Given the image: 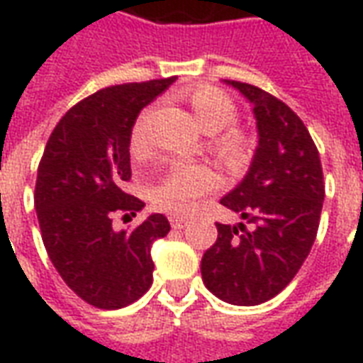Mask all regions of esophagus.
I'll return each instance as SVG.
<instances>
[{"label": "esophagus", "mask_w": 363, "mask_h": 363, "mask_svg": "<svg viewBox=\"0 0 363 363\" xmlns=\"http://www.w3.org/2000/svg\"><path fill=\"white\" fill-rule=\"evenodd\" d=\"M171 225H173V229H184L189 225V220H184V218H171Z\"/></svg>", "instance_id": "34e87169"}]
</instances>
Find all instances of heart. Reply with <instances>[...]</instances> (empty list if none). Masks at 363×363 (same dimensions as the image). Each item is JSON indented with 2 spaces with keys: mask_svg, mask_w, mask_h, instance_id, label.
Segmentation results:
<instances>
[{
  "mask_svg": "<svg viewBox=\"0 0 363 363\" xmlns=\"http://www.w3.org/2000/svg\"><path fill=\"white\" fill-rule=\"evenodd\" d=\"M189 104L198 126L204 132H218L213 138V150L229 167H241L251 155V143L243 132L231 126L237 118V106L225 91L202 85L189 93ZM226 130H223V128ZM222 132L220 133L219 130ZM130 150L134 155H145V114L135 120L130 132ZM218 174L206 165L174 167L165 179L151 190V200L159 210L171 216H186L194 210L200 198L218 189Z\"/></svg>",
  "mask_w": 363,
  "mask_h": 363,
  "instance_id": "heart-1",
  "label": "heart"
}]
</instances>
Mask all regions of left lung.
Instances as JSON below:
<instances>
[{
	"label": "left lung",
	"instance_id": "obj_1",
	"mask_svg": "<svg viewBox=\"0 0 363 363\" xmlns=\"http://www.w3.org/2000/svg\"><path fill=\"white\" fill-rule=\"evenodd\" d=\"M252 103L259 147L241 184L221 198L245 223H216L202 280L221 301L260 305L294 280L311 251L325 200L323 167L303 120L251 83L228 82Z\"/></svg>",
	"mask_w": 363,
	"mask_h": 363
}]
</instances>
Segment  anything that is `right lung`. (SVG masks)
Here are the masks:
<instances>
[{
  "mask_svg": "<svg viewBox=\"0 0 363 363\" xmlns=\"http://www.w3.org/2000/svg\"><path fill=\"white\" fill-rule=\"evenodd\" d=\"M177 77L124 83L74 104L52 130L38 163L35 208L44 247L67 288L96 309H122L151 288V243L169 233L153 213L116 231L143 208L124 192L132 179L130 132L145 104Z\"/></svg>",
  "mask_w": 363,
  "mask_h": 363,
  "instance_id": "add662e5",
  "label": "right lung"
}]
</instances>
